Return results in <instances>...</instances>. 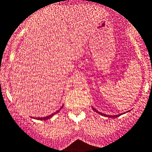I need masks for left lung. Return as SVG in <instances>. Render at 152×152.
Instances as JSON below:
<instances>
[{"label":"left lung","mask_w":152,"mask_h":152,"mask_svg":"<svg viewBox=\"0 0 152 152\" xmlns=\"http://www.w3.org/2000/svg\"><path fill=\"white\" fill-rule=\"evenodd\" d=\"M92 109H93V110H94L95 112H96V113H99V115H102L106 116V117H108V118H117V117H118V116L121 115V114H120V115H108L103 114V113H100V112H98V111L96 110V109H94V108H93V107H92Z\"/></svg>","instance_id":"1"}]
</instances>
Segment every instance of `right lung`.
<instances>
[{
  "instance_id": "obj_1",
  "label": "right lung",
  "mask_w": 152,
  "mask_h": 152,
  "mask_svg": "<svg viewBox=\"0 0 152 152\" xmlns=\"http://www.w3.org/2000/svg\"><path fill=\"white\" fill-rule=\"evenodd\" d=\"M63 107V105H62L61 106V108H60V109H59V110L58 111H56V113H53V114H51V115H48V116H45V117H41V118H36V119H38V120H47V119H49V118H50L51 117H52V116H53L55 114H56V113H59V112H60V109H62V108Z\"/></svg>"
}]
</instances>
